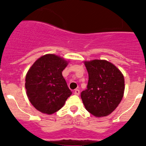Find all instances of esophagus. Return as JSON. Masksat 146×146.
Wrapping results in <instances>:
<instances>
[{"mask_svg":"<svg viewBox=\"0 0 146 146\" xmlns=\"http://www.w3.org/2000/svg\"><path fill=\"white\" fill-rule=\"evenodd\" d=\"M74 94H76V95H79L80 94L79 89H76V90L74 91Z\"/></svg>","mask_w":146,"mask_h":146,"instance_id":"34e87169","label":"esophagus"}]
</instances>
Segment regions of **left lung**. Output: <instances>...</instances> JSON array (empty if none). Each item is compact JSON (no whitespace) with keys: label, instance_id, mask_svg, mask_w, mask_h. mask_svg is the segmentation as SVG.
I'll use <instances>...</instances> for the list:
<instances>
[{"label":"left lung","instance_id":"left-lung-1","mask_svg":"<svg viewBox=\"0 0 146 146\" xmlns=\"http://www.w3.org/2000/svg\"><path fill=\"white\" fill-rule=\"evenodd\" d=\"M84 64L89 74L87 89L81 93L85 108L97 117L108 115L124 96V76L106 60H94Z\"/></svg>","mask_w":146,"mask_h":146}]
</instances>
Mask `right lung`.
Returning a JSON list of instances; mask_svg holds the SVG:
<instances>
[{
	"label": "right lung",
	"instance_id": "right-lung-1",
	"mask_svg": "<svg viewBox=\"0 0 146 146\" xmlns=\"http://www.w3.org/2000/svg\"><path fill=\"white\" fill-rule=\"evenodd\" d=\"M68 62L57 55L42 56L29 69L25 89L31 104L40 112L52 114L63 107L72 94L62 72Z\"/></svg>",
	"mask_w": 146,
	"mask_h": 146
}]
</instances>
